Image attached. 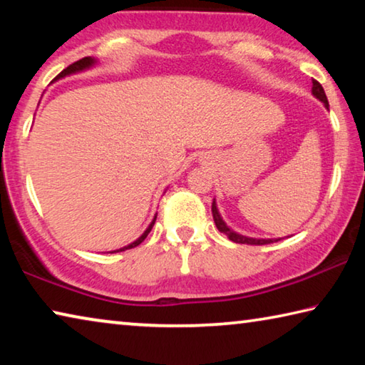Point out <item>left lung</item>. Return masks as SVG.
I'll return each instance as SVG.
<instances>
[{"mask_svg": "<svg viewBox=\"0 0 365 365\" xmlns=\"http://www.w3.org/2000/svg\"><path fill=\"white\" fill-rule=\"evenodd\" d=\"M312 95L319 98V100L322 101L327 108H329V100H327V95H325V91L322 88V85H320L317 80H314V78H312ZM212 217H214V222H215V227L219 228V232L225 233L228 240H232L233 243H240V245H269V243H274V242H279V240H282V238H277V240L248 238V237H243V235L230 230V228L225 225V222L222 220V217L219 215L217 206H215V201H212Z\"/></svg>", "mask_w": 365, "mask_h": 365, "instance_id": "obj_1", "label": "left lung"}]
</instances>
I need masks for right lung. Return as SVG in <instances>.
<instances>
[{
	"instance_id": "obj_1",
	"label": "right lung",
	"mask_w": 365,
	"mask_h": 365,
	"mask_svg": "<svg viewBox=\"0 0 365 365\" xmlns=\"http://www.w3.org/2000/svg\"><path fill=\"white\" fill-rule=\"evenodd\" d=\"M95 63V59L93 58H90V56H86V58H82V59H78V61H76V63H72L71 66H67L66 69L59 73V76L56 77V78H61V77H64V76H69V73H73V72H78V71H83V69H86V67H90L91 64ZM154 220H156V217H154ZM154 220L151 222V225L146 228V232L141 235V237L137 240V242H133L132 245H128V246H125V248H122V250H117V251H125V250H130V248H135V246H138L141 242H143V240L148 237V233L151 232V228H153V225H154ZM117 251H113V252H117Z\"/></svg>"
}]
</instances>
